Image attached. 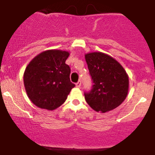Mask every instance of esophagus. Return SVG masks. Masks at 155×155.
Segmentation results:
<instances>
[{
	"instance_id": "esophagus-1",
	"label": "esophagus",
	"mask_w": 155,
	"mask_h": 155,
	"mask_svg": "<svg viewBox=\"0 0 155 155\" xmlns=\"http://www.w3.org/2000/svg\"><path fill=\"white\" fill-rule=\"evenodd\" d=\"M81 81H78L76 83V87L80 88V87H81Z\"/></svg>"
}]
</instances>
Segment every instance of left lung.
Wrapping results in <instances>:
<instances>
[{
	"mask_svg": "<svg viewBox=\"0 0 155 155\" xmlns=\"http://www.w3.org/2000/svg\"><path fill=\"white\" fill-rule=\"evenodd\" d=\"M85 58L94 82L92 90L84 94L88 105L101 113L117 108L129 91V77L124 68L114 58L101 52L86 54Z\"/></svg>",
	"mask_w": 155,
	"mask_h": 155,
	"instance_id": "8db88e82",
	"label": "left lung"
}]
</instances>
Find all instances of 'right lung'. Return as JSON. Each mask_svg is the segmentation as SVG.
Masks as SVG:
<instances>
[{
    "mask_svg": "<svg viewBox=\"0 0 155 155\" xmlns=\"http://www.w3.org/2000/svg\"><path fill=\"white\" fill-rule=\"evenodd\" d=\"M68 51L49 49L32 59L24 73L28 98L41 109L54 110L65 101L75 86L70 81V68L65 64Z\"/></svg>",
    "mask_w": 155,
    "mask_h": 155,
    "instance_id": "add662e5",
    "label": "right lung"
}]
</instances>
